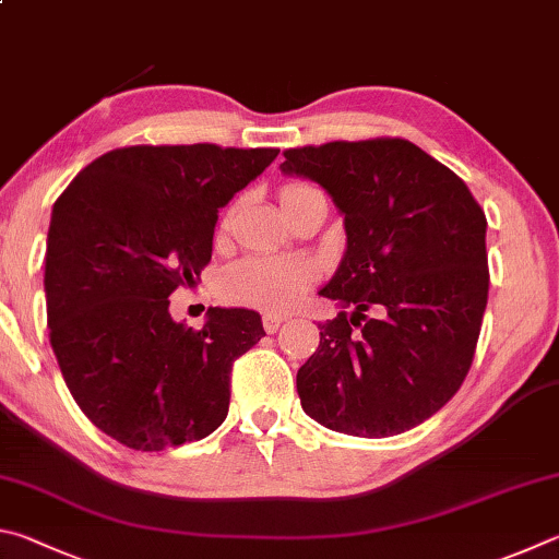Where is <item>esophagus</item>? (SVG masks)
Listing matches in <instances>:
<instances>
[{
  "label": "esophagus",
  "instance_id": "obj_1",
  "mask_svg": "<svg viewBox=\"0 0 559 559\" xmlns=\"http://www.w3.org/2000/svg\"><path fill=\"white\" fill-rule=\"evenodd\" d=\"M285 324V317H280V314H264L262 317V326H264V331H267V334H277V329Z\"/></svg>",
  "mask_w": 559,
  "mask_h": 559
}]
</instances>
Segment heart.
<instances>
[{
	"label": "heart",
	"instance_id": "heart-1",
	"mask_svg": "<svg viewBox=\"0 0 559 559\" xmlns=\"http://www.w3.org/2000/svg\"><path fill=\"white\" fill-rule=\"evenodd\" d=\"M311 186L289 183L282 189V203L309 191ZM314 272L307 262L285 258H250L223 274L225 297L264 311H285L309 287Z\"/></svg>",
	"mask_w": 559,
	"mask_h": 559
}]
</instances>
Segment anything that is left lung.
Here are the masks:
<instances>
[{
	"label": "left lung",
	"instance_id": "obj_1",
	"mask_svg": "<svg viewBox=\"0 0 559 559\" xmlns=\"http://www.w3.org/2000/svg\"><path fill=\"white\" fill-rule=\"evenodd\" d=\"M280 169L317 181L344 215V258L319 295L354 307L319 324L297 373L301 409L350 437L423 425L474 360L488 301L481 205L452 169L390 136L287 150Z\"/></svg>",
	"mask_w": 559,
	"mask_h": 559
}]
</instances>
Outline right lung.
<instances>
[{
	"mask_svg": "<svg viewBox=\"0 0 559 559\" xmlns=\"http://www.w3.org/2000/svg\"><path fill=\"white\" fill-rule=\"evenodd\" d=\"M280 150L124 146L53 203L46 250L51 348L68 390L117 442L162 452L209 437L230 405L233 360L264 336L252 309L211 307L201 331L169 314L211 262L218 209Z\"/></svg>",
	"mask_w": 559,
	"mask_h": 559,
	"instance_id": "1",
	"label": "right lung"
}]
</instances>
